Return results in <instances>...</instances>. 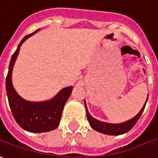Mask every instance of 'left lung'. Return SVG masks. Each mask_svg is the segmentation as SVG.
<instances>
[{
	"label": "left lung",
	"mask_w": 158,
	"mask_h": 158,
	"mask_svg": "<svg viewBox=\"0 0 158 158\" xmlns=\"http://www.w3.org/2000/svg\"><path fill=\"white\" fill-rule=\"evenodd\" d=\"M147 100L138 115L135 116L131 119L125 121V122L121 123V124H110V123H105V122H101L99 120L96 119V118H94L93 117L90 115V113H89V111L87 110V107H86V105H85V109H86V115H87V119L89 121V124H90L91 127L93 130L97 131L98 132L103 133V134H106V135L118 136V135H121V134H124V133H126L127 131H129L136 124L138 120L139 119V118L142 115Z\"/></svg>",
	"instance_id": "1"
}]
</instances>
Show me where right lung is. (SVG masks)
I'll use <instances>...</instances> for the list:
<instances>
[{"instance_id":"1","label":"right lung","mask_w":158,"mask_h":158,"mask_svg":"<svg viewBox=\"0 0 158 158\" xmlns=\"http://www.w3.org/2000/svg\"><path fill=\"white\" fill-rule=\"evenodd\" d=\"M38 31L39 29L22 39L12 55L6 79V90L12 114L17 124L29 132L41 133L52 131L59 126L62 110L70 97L73 86L64 88L53 98L41 102L27 101L16 93L12 84V71L15 62L22 43Z\"/></svg>"}]
</instances>
